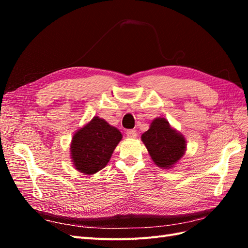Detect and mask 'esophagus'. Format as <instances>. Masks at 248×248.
I'll return each mask as SVG.
<instances>
[{
    "label": "esophagus",
    "instance_id": "1",
    "mask_svg": "<svg viewBox=\"0 0 248 248\" xmlns=\"http://www.w3.org/2000/svg\"><path fill=\"white\" fill-rule=\"evenodd\" d=\"M127 136L129 139H135L136 138V135H138V133H136V131H134V130H128L127 131Z\"/></svg>",
    "mask_w": 248,
    "mask_h": 248
}]
</instances>
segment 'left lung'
Segmentation results:
<instances>
[{
  "label": "left lung",
  "instance_id": "left-lung-1",
  "mask_svg": "<svg viewBox=\"0 0 248 248\" xmlns=\"http://www.w3.org/2000/svg\"><path fill=\"white\" fill-rule=\"evenodd\" d=\"M141 140L152 161L161 168L172 167L186 154V139L165 118L152 120L149 130L141 135Z\"/></svg>",
  "mask_w": 248,
  "mask_h": 248
}]
</instances>
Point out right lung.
Wrapping results in <instances>:
<instances>
[{
    "instance_id": "1",
    "label": "right lung",
    "mask_w": 248,
    "mask_h": 248,
    "mask_svg": "<svg viewBox=\"0 0 248 248\" xmlns=\"http://www.w3.org/2000/svg\"><path fill=\"white\" fill-rule=\"evenodd\" d=\"M123 139L120 131L97 116L78 129L70 145V155L76 170L93 175L107 166Z\"/></svg>"
}]
</instances>
